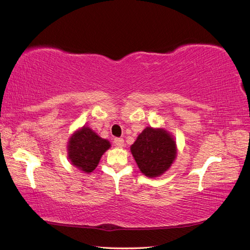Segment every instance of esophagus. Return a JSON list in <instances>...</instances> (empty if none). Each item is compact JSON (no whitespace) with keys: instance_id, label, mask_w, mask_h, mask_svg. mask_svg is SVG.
I'll return each mask as SVG.
<instances>
[{"instance_id":"1","label":"esophagus","mask_w":250,"mask_h":250,"mask_svg":"<svg viewBox=\"0 0 250 250\" xmlns=\"http://www.w3.org/2000/svg\"><path fill=\"white\" fill-rule=\"evenodd\" d=\"M114 143H115V145L118 146V147H124L125 146V140L120 139V137H117V139H115Z\"/></svg>"}]
</instances>
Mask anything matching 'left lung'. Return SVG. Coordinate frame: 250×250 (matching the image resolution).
<instances>
[{"instance_id": "1", "label": "left lung", "mask_w": 250, "mask_h": 250, "mask_svg": "<svg viewBox=\"0 0 250 250\" xmlns=\"http://www.w3.org/2000/svg\"><path fill=\"white\" fill-rule=\"evenodd\" d=\"M140 171L149 178L161 176L177 156L176 141L168 131L147 126L130 147Z\"/></svg>"}]
</instances>
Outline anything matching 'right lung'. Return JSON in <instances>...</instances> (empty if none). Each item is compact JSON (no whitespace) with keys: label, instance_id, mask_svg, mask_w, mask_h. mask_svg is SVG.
Instances as JSON below:
<instances>
[{"label":"right lung","instance_id":"add662e5","mask_svg":"<svg viewBox=\"0 0 250 250\" xmlns=\"http://www.w3.org/2000/svg\"><path fill=\"white\" fill-rule=\"evenodd\" d=\"M110 143L102 139L89 126L83 125L71 135L67 142V157L72 166L83 173H91Z\"/></svg>","mask_w":250,"mask_h":250}]
</instances>
